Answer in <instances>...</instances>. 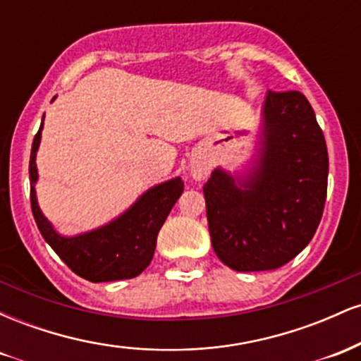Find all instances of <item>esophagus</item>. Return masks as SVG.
<instances>
[{
  "instance_id": "34e87169",
  "label": "esophagus",
  "mask_w": 361,
  "mask_h": 361,
  "mask_svg": "<svg viewBox=\"0 0 361 361\" xmlns=\"http://www.w3.org/2000/svg\"><path fill=\"white\" fill-rule=\"evenodd\" d=\"M210 169L212 166H210V161L207 157H195L190 164V175L195 181H202L210 175Z\"/></svg>"
}]
</instances>
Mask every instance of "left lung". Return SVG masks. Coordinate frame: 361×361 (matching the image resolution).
I'll return each instance as SVG.
<instances>
[{"mask_svg":"<svg viewBox=\"0 0 361 361\" xmlns=\"http://www.w3.org/2000/svg\"><path fill=\"white\" fill-rule=\"evenodd\" d=\"M259 151L244 175L215 168L204 186L215 255L235 271L283 267L310 243L326 204L329 159L300 91H268Z\"/></svg>","mask_w":361,"mask_h":361,"instance_id":"left-lung-1","label":"left lung"}]
</instances>
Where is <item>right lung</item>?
Segmentation results:
<instances>
[{
  "label": "right lung",
  "instance_id": "right-lung-1",
  "mask_svg": "<svg viewBox=\"0 0 361 361\" xmlns=\"http://www.w3.org/2000/svg\"><path fill=\"white\" fill-rule=\"evenodd\" d=\"M42 128L44 118L34 137L28 164L32 212L42 238L76 275L93 283L134 279L140 275L154 256L157 233L171 212L173 205L183 193L181 178H171L149 188L126 212L105 226L66 238L54 229L37 202L35 183L39 180V173L35 157Z\"/></svg>",
  "mask_w": 361,
  "mask_h": 361
}]
</instances>
